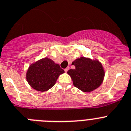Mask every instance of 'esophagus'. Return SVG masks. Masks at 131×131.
Instances as JSON below:
<instances>
[{
  "mask_svg": "<svg viewBox=\"0 0 131 131\" xmlns=\"http://www.w3.org/2000/svg\"><path fill=\"white\" fill-rule=\"evenodd\" d=\"M69 70H70V67H68V68H66L64 70H65V71H66V72H67V71H68Z\"/></svg>",
  "mask_w": 131,
  "mask_h": 131,
  "instance_id": "34e87169",
  "label": "esophagus"
}]
</instances>
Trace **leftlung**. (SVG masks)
I'll return each instance as SVG.
<instances>
[{"label": "left lung", "mask_w": 131, "mask_h": 131, "mask_svg": "<svg viewBox=\"0 0 131 131\" xmlns=\"http://www.w3.org/2000/svg\"><path fill=\"white\" fill-rule=\"evenodd\" d=\"M75 69L68 70L73 85L81 91L90 92L99 87L104 78V70L97 61L80 58L72 63Z\"/></svg>", "instance_id": "obj_1"}]
</instances>
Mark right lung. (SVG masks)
<instances>
[{
	"label": "right lung",
	"instance_id": "1",
	"mask_svg": "<svg viewBox=\"0 0 131 131\" xmlns=\"http://www.w3.org/2000/svg\"><path fill=\"white\" fill-rule=\"evenodd\" d=\"M64 72L60 65L46 58L31 65L26 73V79L32 88L46 91L54 85L59 75Z\"/></svg>",
	"mask_w": 131,
	"mask_h": 131
}]
</instances>
